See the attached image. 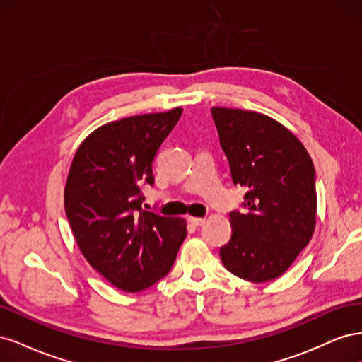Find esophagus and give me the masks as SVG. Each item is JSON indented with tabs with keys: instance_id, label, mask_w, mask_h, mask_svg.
Here are the masks:
<instances>
[{
	"instance_id": "1",
	"label": "esophagus",
	"mask_w": 362,
	"mask_h": 362,
	"mask_svg": "<svg viewBox=\"0 0 362 362\" xmlns=\"http://www.w3.org/2000/svg\"><path fill=\"white\" fill-rule=\"evenodd\" d=\"M189 222L193 225V226H201L205 223V218L202 217H193V216H189Z\"/></svg>"
}]
</instances>
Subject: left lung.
I'll list each match as a JSON object with an SVG mask.
<instances>
[{"label": "left lung", "mask_w": 362, "mask_h": 362, "mask_svg": "<svg viewBox=\"0 0 362 362\" xmlns=\"http://www.w3.org/2000/svg\"><path fill=\"white\" fill-rule=\"evenodd\" d=\"M211 113L233 181L246 189L247 208L229 214L233 234L221 259L242 279H276L314 234L313 160L302 141L267 115L228 107H213Z\"/></svg>", "instance_id": "left-lung-1"}]
</instances>
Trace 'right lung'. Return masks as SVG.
I'll return each instance as SVG.
<instances>
[{
    "mask_svg": "<svg viewBox=\"0 0 362 362\" xmlns=\"http://www.w3.org/2000/svg\"><path fill=\"white\" fill-rule=\"evenodd\" d=\"M182 108L129 116L96 128L76 149L64 210L83 257L127 293L170 270L187 235L185 221L141 210L140 185L154 184L152 163Z\"/></svg>",
    "mask_w": 362,
    "mask_h": 362,
    "instance_id": "1",
    "label": "right lung"
}]
</instances>
